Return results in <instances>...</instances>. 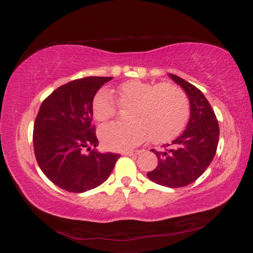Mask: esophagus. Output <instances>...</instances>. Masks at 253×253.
<instances>
[{"label":"esophagus","instance_id":"1","mask_svg":"<svg viewBox=\"0 0 253 253\" xmlns=\"http://www.w3.org/2000/svg\"><path fill=\"white\" fill-rule=\"evenodd\" d=\"M139 153V151H126V152H123L124 155L126 156H133V155H137Z\"/></svg>","mask_w":253,"mask_h":253}]
</instances>
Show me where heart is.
Here are the masks:
<instances>
[{"mask_svg":"<svg viewBox=\"0 0 253 253\" xmlns=\"http://www.w3.org/2000/svg\"><path fill=\"white\" fill-rule=\"evenodd\" d=\"M119 107L129 123L107 124L99 129L105 147L126 151L147 137L154 144L174 138L189 118V102L180 87L171 83H148L138 80L125 82L117 91V101L107 91H99L92 101V114L98 122L117 116Z\"/></svg>","mask_w":253,"mask_h":253,"instance_id":"b5f03b06","label":"heart"}]
</instances>
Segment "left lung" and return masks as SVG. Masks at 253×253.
I'll return each mask as SVG.
<instances>
[{
  "instance_id": "1",
  "label": "left lung",
  "mask_w": 253,
  "mask_h": 253,
  "mask_svg": "<svg viewBox=\"0 0 253 253\" xmlns=\"http://www.w3.org/2000/svg\"><path fill=\"white\" fill-rule=\"evenodd\" d=\"M170 78L178 83L189 98L190 119L186 130L163 145V151L151 150L158 156V166L147 172L155 183L180 188L197 180L213 161L217 150L219 127L215 112L202 91L174 74Z\"/></svg>"
}]
</instances>
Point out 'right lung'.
Masks as SVG:
<instances>
[{
	"label": "right lung",
	"mask_w": 253,
	"mask_h": 253,
	"mask_svg": "<svg viewBox=\"0 0 253 253\" xmlns=\"http://www.w3.org/2000/svg\"><path fill=\"white\" fill-rule=\"evenodd\" d=\"M112 78L87 76L64 84L48 95L34 125L36 160L46 177L70 192L93 189L109 177L120 154L99 153L92 101Z\"/></svg>",
	"instance_id": "obj_1"
}]
</instances>
